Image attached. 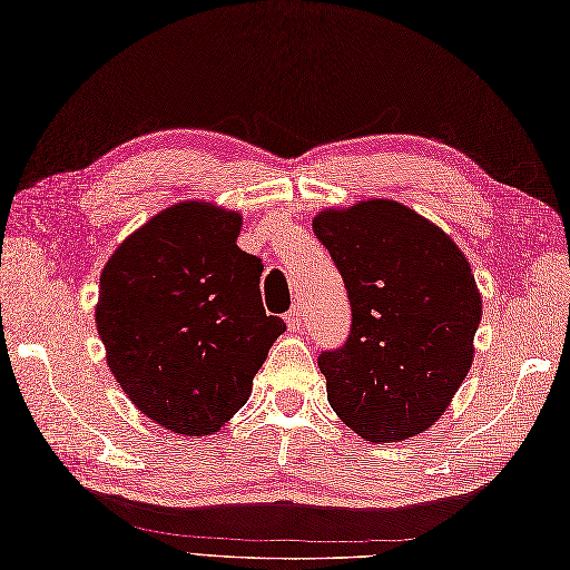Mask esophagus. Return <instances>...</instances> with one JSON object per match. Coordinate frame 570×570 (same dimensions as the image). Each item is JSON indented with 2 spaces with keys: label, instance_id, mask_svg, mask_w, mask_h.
<instances>
[{
  "label": "esophagus",
  "instance_id": "esophagus-1",
  "mask_svg": "<svg viewBox=\"0 0 570 570\" xmlns=\"http://www.w3.org/2000/svg\"><path fill=\"white\" fill-rule=\"evenodd\" d=\"M283 318H285V324H287L289 331H299L302 328V312H299V307H293Z\"/></svg>",
  "mask_w": 570,
  "mask_h": 570
}]
</instances>
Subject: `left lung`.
<instances>
[{
	"instance_id": "1",
	"label": "left lung",
	"mask_w": 570,
	"mask_h": 570,
	"mask_svg": "<svg viewBox=\"0 0 570 570\" xmlns=\"http://www.w3.org/2000/svg\"><path fill=\"white\" fill-rule=\"evenodd\" d=\"M351 302V333L322 351L328 404L370 442L433 425L474 357L481 295L445 232L394 200H367L314 219Z\"/></svg>"
}]
</instances>
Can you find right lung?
Wrapping results in <instances>:
<instances>
[{
  "instance_id": "add662e5",
  "label": "right lung",
  "mask_w": 570,
  "mask_h": 570,
  "mask_svg": "<svg viewBox=\"0 0 570 570\" xmlns=\"http://www.w3.org/2000/svg\"><path fill=\"white\" fill-rule=\"evenodd\" d=\"M242 217L180 203L120 244L101 273L96 326L108 367L147 419L210 435L252 394L285 322L261 302L258 256Z\"/></svg>"
}]
</instances>
